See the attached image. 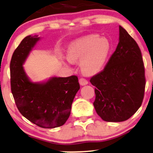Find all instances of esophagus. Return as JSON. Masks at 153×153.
<instances>
[{
  "mask_svg": "<svg viewBox=\"0 0 153 153\" xmlns=\"http://www.w3.org/2000/svg\"><path fill=\"white\" fill-rule=\"evenodd\" d=\"M79 82L82 86H84V85H86V84H88V81L86 80L85 78H83V77H82V78L79 79Z\"/></svg>",
  "mask_w": 153,
  "mask_h": 153,
  "instance_id": "34e87169",
  "label": "esophagus"
}]
</instances>
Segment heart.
Listing matches in <instances>:
<instances>
[{
  "label": "heart",
  "instance_id": "heart-1",
  "mask_svg": "<svg viewBox=\"0 0 153 153\" xmlns=\"http://www.w3.org/2000/svg\"><path fill=\"white\" fill-rule=\"evenodd\" d=\"M111 49L108 38L99 35H89L79 38L69 45L67 62L80 61V67L86 74L100 71L105 65Z\"/></svg>",
  "mask_w": 153,
  "mask_h": 153
}]
</instances>
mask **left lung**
<instances>
[{"label": "left lung", "mask_w": 153, "mask_h": 153, "mask_svg": "<svg viewBox=\"0 0 153 153\" xmlns=\"http://www.w3.org/2000/svg\"><path fill=\"white\" fill-rule=\"evenodd\" d=\"M120 40L106 67L90 79L95 86L93 106L106 122L129 119L141 106L146 77L142 52L136 41L120 26Z\"/></svg>", "instance_id": "left-lung-1"}]
</instances>
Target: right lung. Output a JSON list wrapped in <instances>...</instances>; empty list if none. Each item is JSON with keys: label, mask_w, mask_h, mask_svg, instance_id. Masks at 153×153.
<instances>
[{"label": "right lung", "mask_w": 153, "mask_h": 153, "mask_svg": "<svg viewBox=\"0 0 153 153\" xmlns=\"http://www.w3.org/2000/svg\"><path fill=\"white\" fill-rule=\"evenodd\" d=\"M40 40L28 36L15 49L10 62L11 90L20 113L27 120L44 128L62 126L69 118L72 102L79 89L76 76L51 77L45 82H32L22 67Z\"/></svg>", "instance_id": "1"}]
</instances>
